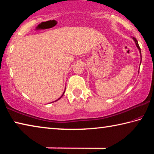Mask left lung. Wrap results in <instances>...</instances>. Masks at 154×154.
I'll return each mask as SVG.
<instances>
[{
	"label": "left lung",
	"instance_id": "1",
	"mask_svg": "<svg viewBox=\"0 0 154 154\" xmlns=\"http://www.w3.org/2000/svg\"><path fill=\"white\" fill-rule=\"evenodd\" d=\"M133 39H134V41H135V43H136V45H137V48L139 49V51H140V57H141V51H140V47H139V43H138V41H137V40L136 38H135L134 37H133ZM140 62H141V61H140Z\"/></svg>",
	"mask_w": 154,
	"mask_h": 154
}]
</instances>
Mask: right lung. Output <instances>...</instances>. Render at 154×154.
<instances>
[{"label":"right lung","instance_id":"add662e5","mask_svg":"<svg viewBox=\"0 0 154 154\" xmlns=\"http://www.w3.org/2000/svg\"><path fill=\"white\" fill-rule=\"evenodd\" d=\"M64 93H63V94H62V95L61 96V97H60V98H61L62 97V96H63V95H64ZM60 98H58V100H59V99H60ZM56 100V101H57V100Z\"/></svg>","mask_w":154,"mask_h":154}]
</instances>
